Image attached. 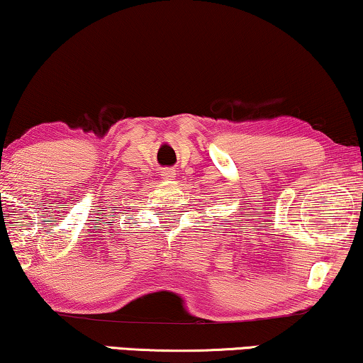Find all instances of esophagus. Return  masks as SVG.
<instances>
[{"instance_id": "esophagus-1", "label": "esophagus", "mask_w": 363, "mask_h": 363, "mask_svg": "<svg viewBox=\"0 0 363 363\" xmlns=\"http://www.w3.org/2000/svg\"><path fill=\"white\" fill-rule=\"evenodd\" d=\"M161 176H163L164 179H167V181L174 179V177H176V169H171V167H166V169H163V172H161Z\"/></svg>"}]
</instances>
